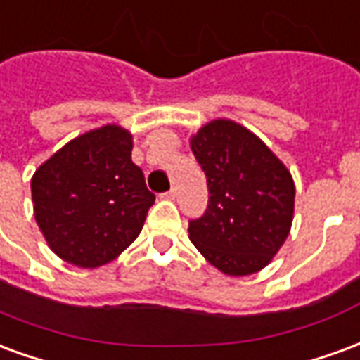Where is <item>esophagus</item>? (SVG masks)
Wrapping results in <instances>:
<instances>
[{"label":"esophagus","instance_id":"obj_1","mask_svg":"<svg viewBox=\"0 0 360 360\" xmlns=\"http://www.w3.org/2000/svg\"><path fill=\"white\" fill-rule=\"evenodd\" d=\"M164 198H167V200H175V196H177V188H169L167 193H164Z\"/></svg>","mask_w":360,"mask_h":360}]
</instances>
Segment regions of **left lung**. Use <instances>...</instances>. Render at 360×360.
Here are the masks:
<instances>
[{"instance_id": "obj_1", "label": "left lung", "mask_w": 360, "mask_h": 360, "mask_svg": "<svg viewBox=\"0 0 360 360\" xmlns=\"http://www.w3.org/2000/svg\"><path fill=\"white\" fill-rule=\"evenodd\" d=\"M208 183V208L188 221V239L227 276H249L285 243L295 208L291 173L247 127L214 119L191 136Z\"/></svg>"}]
</instances>
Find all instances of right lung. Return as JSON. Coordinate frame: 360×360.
<instances>
[{"label": "right lung", "instance_id": "1", "mask_svg": "<svg viewBox=\"0 0 360 360\" xmlns=\"http://www.w3.org/2000/svg\"><path fill=\"white\" fill-rule=\"evenodd\" d=\"M131 150L133 134L103 125L67 142L32 175L36 224L69 264H108L141 233L156 196Z\"/></svg>", "mask_w": 360, "mask_h": 360}]
</instances>
